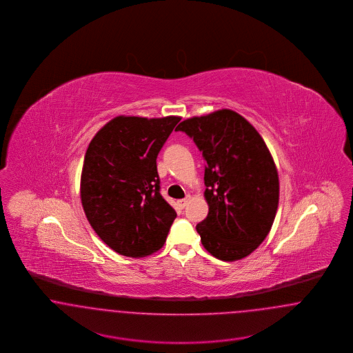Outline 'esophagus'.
<instances>
[{
	"label": "esophagus",
	"mask_w": 353,
	"mask_h": 353,
	"mask_svg": "<svg viewBox=\"0 0 353 353\" xmlns=\"http://www.w3.org/2000/svg\"><path fill=\"white\" fill-rule=\"evenodd\" d=\"M186 203H188V199H183V200H179V201H177V205H179L180 209H184Z\"/></svg>",
	"instance_id": "obj_1"
}]
</instances>
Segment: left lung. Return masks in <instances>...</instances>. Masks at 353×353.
<instances>
[{"label":"left lung","mask_w":353,"mask_h":353,"mask_svg":"<svg viewBox=\"0 0 353 353\" xmlns=\"http://www.w3.org/2000/svg\"><path fill=\"white\" fill-rule=\"evenodd\" d=\"M176 131L193 139L206 161L208 217L196 229L221 261L252 254L269 234L279 202V179L262 136L232 110L186 119Z\"/></svg>","instance_id":"8db88e82"}]
</instances>
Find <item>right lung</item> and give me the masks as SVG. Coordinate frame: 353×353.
<instances>
[{"mask_svg":"<svg viewBox=\"0 0 353 353\" xmlns=\"http://www.w3.org/2000/svg\"><path fill=\"white\" fill-rule=\"evenodd\" d=\"M180 120L118 117L87 148L81 177L84 213L120 255H150L167 239L177 214L160 194L156 159Z\"/></svg>","mask_w":353,"mask_h":353,"instance_id":"add662e5","label":"right lung"}]
</instances>
